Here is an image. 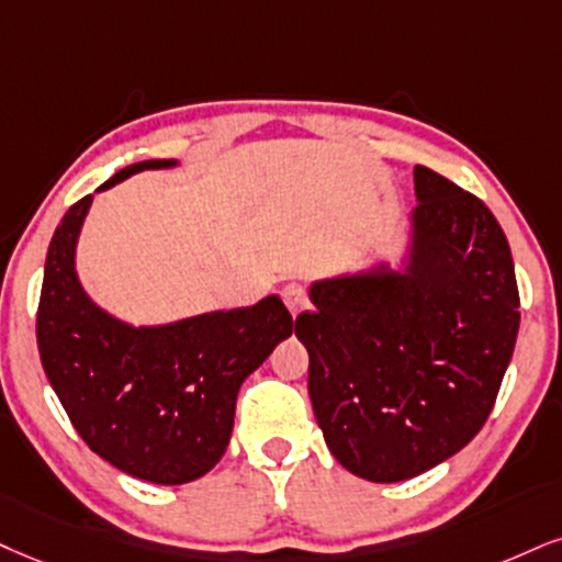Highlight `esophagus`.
<instances>
[{
  "mask_svg": "<svg viewBox=\"0 0 562 562\" xmlns=\"http://www.w3.org/2000/svg\"><path fill=\"white\" fill-rule=\"evenodd\" d=\"M281 296H283V302H286V307L292 310V315L302 313V310L307 307V304H310L307 289H304V283H300V281H292V283H286V286H283Z\"/></svg>",
  "mask_w": 562,
  "mask_h": 562,
  "instance_id": "1",
  "label": "esophagus"
}]
</instances>
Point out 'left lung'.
Instances as JSON below:
<instances>
[{
  "label": "left lung",
  "mask_w": 562,
  "mask_h": 562,
  "mask_svg": "<svg viewBox=\"0 0 562 562\" xmlns=\"http://www.w3.org/2000/svg\"><path fill=\"white\" fill-rule=\"evenodd\" d=\"M408 273L313 286L296 317L310 398L330 453L370 482L412 480L472 442L518 336L508 239L487 205L417 166Z\"/></svg>",
  "instance_id": "1"
}]
</instances>
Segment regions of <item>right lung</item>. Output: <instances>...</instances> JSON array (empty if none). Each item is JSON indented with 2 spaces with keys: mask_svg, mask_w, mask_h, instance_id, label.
I'll return each mask as SVG.
<instances>
[{
  "mask_svg": "<svg viewBox=\"0 0 562 562\" xmlns=\"http://www.w3.org/2000/svg\"><path fill=\"white\" fill-rule=\"evenodd\" d=\"M171 164L124 166L99 190ZM90 200L69 207L48 245L36 315L41 364L72 427L103 461L145 482H192L224 456L241 380L292 336V313L273 294L164 328L114 321L75 279Z\"/></svg>",
  "mask_w": 562,
  "mask_h": 562,
  "instance_id": "obj_1",
  "label": "right lung"
}]
</instances>
